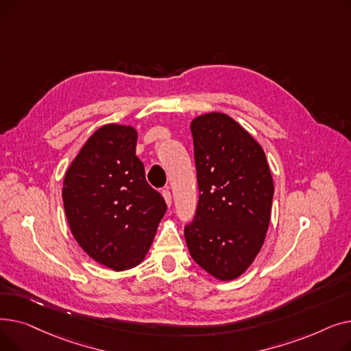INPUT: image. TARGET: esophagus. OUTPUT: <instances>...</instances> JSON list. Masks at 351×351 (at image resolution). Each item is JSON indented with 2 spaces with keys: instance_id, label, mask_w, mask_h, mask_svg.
Wrapping results in <instances>:
<instances>
[{
  "instance_id": "esophagus-1",
  "label": "esophagus",
  "mask_w": 351,
  "mask_h": 351,
  "mask_svg": "<svg viewBox=\"0 0 351 351\" xmlns=\"http://www.w3.org/2000/svg\"><path fill=\"white\" fill-rule=\"evenodd\" d=\"M162 196H163V199L166 202V205H168V208H171V205H172V195H171V192L169 191H162Z\"/></svg>"
}]
</instances>
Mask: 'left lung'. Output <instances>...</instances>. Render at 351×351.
<instances>
[{
    "label": "left lung",
    "mask_w": 351,
    "mask_h": 351,
    "mask_svg": "<svg viewBox=\"0 0 351 351\" xmlns=\"http://www.w3.org/2000/svg\"><path fill=\"white\" fill-rule=\"evenodd\" d=\"M199 202L185 228L192 259L220 282L234 280L259 254L270 223L273 178L263 147L223 112L192 119Z\"/></svg>",
    "instance_id": "obj_1"
}]
</instances>
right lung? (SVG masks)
<instances>
[{"label": "right lung", "mask_w": 351, "mask_h": 351, "mask_svg": "<svg viewBox=\"0 0 351 351\" xmlns=\"http://www.w3.org/2000/svg\"><path fill=\"white\" fill-rule=\"evenodd\" d=\"M138 131L106 123L73 158L62 183L71 233L82 250L115 271L143 262L166 212L136 156Z\"/></svg>", "instance_id": "add662e5"}]
</instances>
